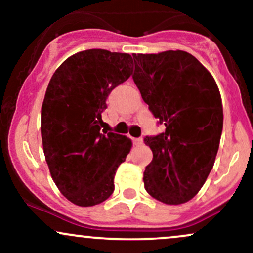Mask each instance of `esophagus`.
<instances>
[{
  "instance_id": "1",
  "label": "esophagus",
  "mask_w": 253,
  "mask_h": 253,
  "mask_svg": "<svg viewBox=\"0 0 253 253\" xmlns=\"http://www.w3.org/2000/svg\"><path fill=\"white\" fill-rule=\"evenodd\" d=\"M132 140H133V144L136 145V146L143 144V138H132Z\"/></svg>"
}]
</instances>
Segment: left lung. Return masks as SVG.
Returning a JSON list of instances; mask_svg holds the SVG:
<instances>
[{
	"label": "left lung",
	"instance_id": "1",
	"mask_svg": "<svg viewBox=\"0 0 253 253\" xmlns=\"http://www.w3.org/2000/svg\"><path fill=\"white\" fill-rule=\"evenodd\" d=\"M133 81L165 130L146 136L153 153L144 172L145 189L167 205H181L199 193L213 169L223 113L211 72L185 51L133 54Z\"/></svg>",
	"mask_w": 253,
	"mask_h": 253
}]
</instances>
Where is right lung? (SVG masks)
Returning a JSON list of instances; mask_svg holds the SVG:
<instances>
[{
    "mask_svg": "<svg viewBox=\"0 0 253 253\" xmlns=\"http://www.w3.org/2000/svg\"><path fill=\"white\" fill-rule=\"evenodd\" d=\"M132 71L130 54L92 48L62 63L46 89L40 128L43 155L58 189L81 207L112 195L118 167L132 147L127 136L101 132L107 97Z\"/></svg>",
    "mask_w": 253,
    "mask_h": 253,
    "instance_id": "right-lung-1",
    "label": "right lung"
}]
</instances>
